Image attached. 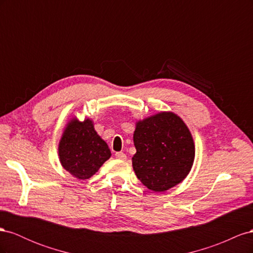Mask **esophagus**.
<instances>
[{
	"instance_id": "obj_1",
	"label": "esophagus",
	"mask_w": 253,
	"mask_h": 253,
	"mask_svg": "<svg viewBox=\"0 0 253 253\" xmlns=\"http://www.w3.org/2000/svg\"><path fill=\"white\" fill-rule=\"evenodd\" d=\"M115 156H116V158H118V159H126V155L122 152H117L116 154H115Z\"/></svg>"
}]
</instances>
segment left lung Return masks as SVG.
Wrapping results in <instances>:
<instances>
[{
  "label": "left lung",
  "mask_w": 253,
  "mask_h": 253,
  "mask_svg": "<svg viewBox=\"0 0 253 253\" xmlns=\"http://www.w3.org/2000/svg\"><path fill=\"white\" fill-rule=\"evenodd\" d=\"M132 165L143 185L165 192L185 179L194 163L195 145L183 120L173 112H160L136 122Z\"/></svg>",
  "instance_id": "left-lung-1"
}]
</instances>
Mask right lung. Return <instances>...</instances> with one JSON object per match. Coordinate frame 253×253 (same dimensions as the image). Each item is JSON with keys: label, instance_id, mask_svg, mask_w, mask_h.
<instances>
[{"label": "right lung", "instance_id": "add662e5", "mask_svg": "<svg viewBox=\"0 0 253 253\" xmlns=\"http://www.w3.org/2000/svg\"><path fill=\"white\" fill-rule=\"evenodd\" d=\"M61 166L78 179H88L111 157L109 145L97 134L89 118L67 122L58 147Z\"/></svg>", "mask_w": 253, "mask_h": 253}]
</instances>
